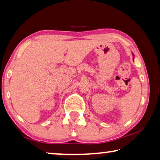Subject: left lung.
<instances>
[{"mask_svg": "<svg viewBox=\"0 0 160 160\" xmlns=\"http://www.w3.org/2000/svg\"><path fill=\"white\" fill-rule=\"evenodd\" d=\"M132 55H133V58H134V54H132Z\"/></svg>", "mask_w": 160, "mask_h": 160, "instance_id": "left-lung-1", "label": "left lung"}]
</instances>
